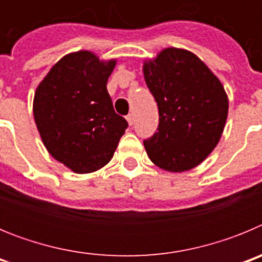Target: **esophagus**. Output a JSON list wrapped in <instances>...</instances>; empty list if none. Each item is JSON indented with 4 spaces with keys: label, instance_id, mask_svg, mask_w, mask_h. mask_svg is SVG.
<instances>
[{
    "label": "esophagus",
    "instance_id": "1",
    "mask_svg": "<svg viewBox=\"0 0 262 262\" xmlns=\"http://www.w3.org/2000/svg\"><path fill=\"white\" fill-rule=\"evenodd\" d=\"M134 120H135V119H134V114H128V115H127V122H128L129 126H133Z\"/></svg>",
    "mask_w": 262,
    "mask_h": 262
}]
</instances>
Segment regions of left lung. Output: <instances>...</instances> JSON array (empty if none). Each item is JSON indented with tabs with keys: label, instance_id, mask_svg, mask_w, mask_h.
Instances as JSON below:
<instances>
[{
	"label": "left lung",
	"instance_id": "left-lung-1",
	"mask_svg": "<svg viewBox=\"0 0 262 262\" xmlns=\"http://www.w3.org/2000/svg\"><path fill=\"white\" fill-rule=\"evenodd\" d=\"M143 71L159 107L157 133L143 142L148 156L169 172L193 169L223 133L228 114L223 85L202 60L178 48L160 52Z\"/></svg>",
	"mask_w": 262,
	"mask_h": 262
}]
</instances>
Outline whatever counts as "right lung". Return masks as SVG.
Segmentation results:
<instances>
[{"mask_svg": "<svg viewBox=\"0 0 262 262\" xmlns=\"http://www.w3.org/2000/svg\"><path fill=\"white\" fill-rule=\"evenodd\" d=\"M114 67L115 60L99 61L88 51L69 53L36 89L34 118L41 140L57 161L76 173L105 166L128 127L106 89Z\"/></svg>", "mask_w": 262, "mask_h": 262, "instance_id": "right-lung-1", "label": "right lung"}]
</instances>
